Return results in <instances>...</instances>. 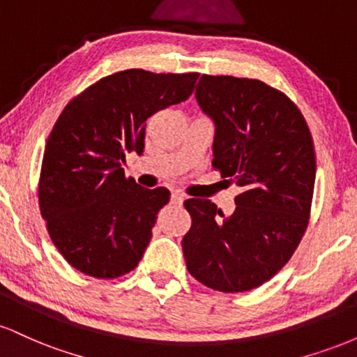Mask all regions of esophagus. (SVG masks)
<instances>
[{"label":"esophagus","mask_w":357,"mask_h":357,"mask_svg":"<svg viewBox=\"0 0 357 357\" xmlns=\"http://www.w3.org/2000/svg\"><path fill=\"white\" fill-rule=\"evenodd\" d=\"M183 202H184V196L181 192H173V195H171V203L173 204H183Z\"/></svg>","instance_id":"obj_1"}]
</instances>
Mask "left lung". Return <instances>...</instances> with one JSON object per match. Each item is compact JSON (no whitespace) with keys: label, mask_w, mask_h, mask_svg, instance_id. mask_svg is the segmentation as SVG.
I'll return each mask as SVG.
<instances>
[{"label":"left lung","mask_w":357,"mask_h":357,"mask_svg":"<svg viewBox=\"0 0 357 357\" xmlns=\"http://www.w3.org/2000/svg\"><path fill=\"white\" fill-rule=\"evenodd\" d=\"M195 96L215 124L213 167L240 195L230 216L210 199L184 202L192 220L181 243L186 267L213 290L245 292L275 275L307 230L312 136L297 105L260 80L203 75Z\"/></svg>","instance_id":"obj_1"}]
</instances>
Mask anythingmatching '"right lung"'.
<instances>
[{
	"instance_id": "right-lung-1",
	"label": "right lung",
	"mask_w": 357,
	"mask_h": 357,
	"mask_svg": "<svg viewBox=\"0 0 357 357\" xmlns=\"http://www.w3.org/2000/svg\"><path fill=\"white\" fill-rule=\"evenodd\" d=\"M199 73L141 68L104 77L72 99L45 146L38 203L60 255L85 275L117 278L137 267L166 188L126 178V154L144 151L146 121L184 102Z\"/></svg>"
}]
</instances>
